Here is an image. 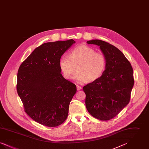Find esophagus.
<instances>
[{
  "mask_svg": "<svg viewBox=\"0 0 149 149\" xmlns=\"http://www.w3.org/2000/svg\"><path fill=\"white\" fill-rule=\"evenodd\" d=\"M77 90H78V91H80V90L81 89V87L78 85H77Z\"/></svg>",
  "mask_w": 149,
  "mask_h": 149,
  "instance_id": "34e87169",
  "label": "esophagus"
}]
</instances>
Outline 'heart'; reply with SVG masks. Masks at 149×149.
Returning a JSON list of instances; mask_svg holds the SVG:
<instances>
[{
	"mask_svg": "<svg viewBox=\"0 0 149 149\" xmlns=\"http://www.w3.org/2000/svg\"><path fill=\"white\" fill-rule=\"evenodd\" d=\"M106 65L105 56L86 45L78 46L71 50L69 57L63 56L59 61L60 70L66 79L72 78L77 68L74 79L79 83L96 80L102 75Z\"/></svg>",
	"mask_w": 149,
	"mask_h": 149,
	"instance_id": "heart-1",
	"label": "heart"
}]
</instances>
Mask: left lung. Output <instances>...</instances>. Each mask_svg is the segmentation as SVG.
I'll return each mask as SVG.
<instances>
[{"label": "left lung", "instance_id": "8db88e82", "mask_svg": "<svg viewBox=\"0 0 149 149\" xmlns=\"http://www.w3.org/2000/svg\"><path fill=\"white\" fill-rule=\"evenodd\" d=\"M99 46L106 60L102 76L83 87L88 112L101 120L112 119L128 104L134 84L133 69L123 54L100 40L87 41Z\"/></svg>", "mask_w": 149, "mask_h": 149}]
</instances>
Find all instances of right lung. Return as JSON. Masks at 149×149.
Instances as JSON below:
<instances>
[{
  "label": "right lung",
  "instance_id": "add662e5",
  "mask_svg": "<svg viewBox=\"0 0 149 149\" xmlns=\"http://www.w3.org/2000/svg\"><path fill=\"white\" fill-rule=\"evenodd\" d=\"M75 43L73 40L45 43L20 65L17 91L29 116L43 126L56 127L68 117L76 85L61 74V56Z\"/></svg>",
  "mask_w": 149,
  "mask_h": 149
}]
</instances>
